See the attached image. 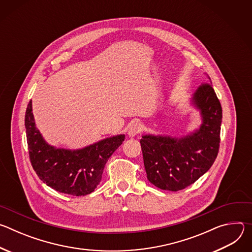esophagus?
I'll use <instances>...</instances> for the list:
<instances>
[{
    "instance_id": "1",
    "label": "esophagus",
    "mask_w": 252,
    "mask_h": 252,
    "mask_svg": "<svg viewBox=\"0 0 252 252\" xmlns=\"http://www.w3.org/2000/svg\"><path fill=\"white\" fill-rule=\"evenodd\" d=\"M142 130V125L140 123H134L132 124L127 130V134L129 137H133L137 133H139Z\"/></svg>"
}]
</instances>
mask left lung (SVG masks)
Listing matches in <instances>:
<instances>
[{"instance_id": "obj_1", "label": "left lung", "mask_w": 252, "mask_h": 252, "mask_svg": "<svg viewBox=\"0 0 252 252\" xmlns=\"http://www.w3.org/2000/svg\"><path fill=\"white\" fill-rule=\"evenodd\" d=\"M190 103L201 117L198 128L182 136L146 134L139 141L148 179L163 190H182L195 183L219 154L222 109L210 79Z\"/></svg>"}]
</instances>
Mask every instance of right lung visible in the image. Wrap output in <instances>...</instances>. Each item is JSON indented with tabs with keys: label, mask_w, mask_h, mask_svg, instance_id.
Segmentation results:
<instances>
[{
	"label": "right lung",
	"mask_w": 252,
	"mask_h": 252,
	"mask_svg": "<svg viewBox=\"0 0 252 252\" xmlns=\"http://www.w3.org/2000/svg\"><path fill=\"white\" fill-rule=\"evenodd\" d=\"M25 126L31 163L41 181L53 189L75 196L90 194L101 181L104 165L125 140V134L103 138L79 150L49 145L35 126L30 100Z\"/></svg>",
	"instance_id": "add662e5"
}]
</instances>
